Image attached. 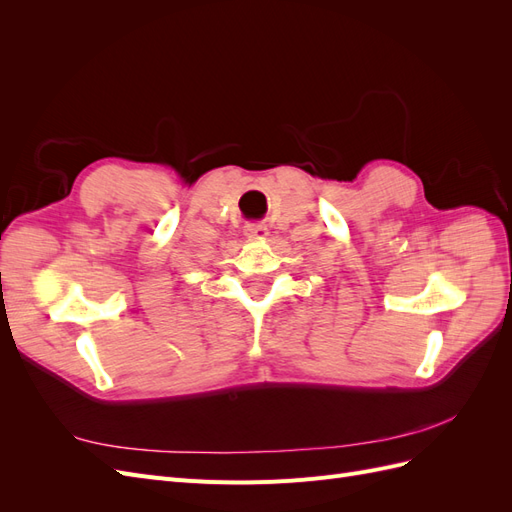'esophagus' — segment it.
Wrapping results in <instances>:
<instances>
[{"mask_svg":"<svg viewBox=\"0 0 512 512\" xmlns=\"http://www.w3.org/2000/svg\"><path fill=\"white\" fill-rule=\"evenodd\" d=\"M243 232H245V237H250V239H265L269 235V228L262 222H247L243 226Z\"/></svg>","mask_w":512,"mask_h":512,"instance_id":"1","label":"esophagus"}]
</instances>
